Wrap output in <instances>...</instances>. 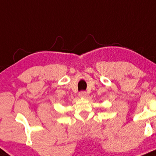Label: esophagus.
<instances>
[{
    "label": "esophagus",
    "mask_w": 156,
    "mask_h": 156,
    "mask_svg": "<svg viewBox=\"0 0 156 156\" xmlns=\"http://www.w3.org/2000/svg\"><path fill=\"white\" fill-rule=\"evenodd\" d=\"M79 96H80V97L81 98H85L87 97V93L85 91H81L80 92V94H79Z\"/></svg>",
    "instance_id": "obj_1"
}]
</instances>
